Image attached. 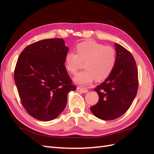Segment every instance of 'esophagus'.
Returning <instances> with one entry per match:
<instances>
[{"label": "esophagus", "mask_w": 154, "mask_h": 154, "mask_svg": "<svg viewBox=\"0 0 154 154\" xmlns=\"http://www.w3.org/2000/svg\"><path fill=\"white\" fill-rule=\"evenodd\" d=\"M77 91L78 92H81L82 93H87L88 92V90L87 89V88H83V87H77L76 88Z\"/></svg>", "instance_id": "34e87169"}]
</instances>
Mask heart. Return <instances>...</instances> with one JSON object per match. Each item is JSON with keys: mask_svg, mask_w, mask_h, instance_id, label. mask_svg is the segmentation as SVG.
I'll return each mask as SVG.
<instances>
[{"mask_svg": "<svg viewBox=\"0 0 154 154\" xmlns=\"http://www.w3.org/2000/svg\"><path fill=\"white\" fill-rule=\"evenodd\" d=\"M116 62V51L110 46L94 41L83 42L76 46V53L69 51L64 58L65 66L68 71L76 73L84 63L85 70L74 77L78 84L87 85L95 78L97 81L103 80L113 71Z\"/></svg>", "mask_w": 154, "mask_h": 154, "instance_id": "obj_1", "label": "heart"}]
</instances>
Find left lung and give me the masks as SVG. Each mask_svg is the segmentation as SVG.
<instances>
[{
  "label": "left lung",
  "mask_w": 154,
  "mask_h": 154,
  "mask_svg": "<svg viewBox=\"0 0 154 154\" xmlns=\"http://www.w3.org/2000/svg\"><path fill=\"white\" fill-rule=\"evenodd\" d=\"M116 62L113 71L94 91L99 96L92 113L102 120L117 119L131 106L138 88V72L132 54L121 45L114 44Z\"/></svg>",
  "instance_id": "obj_1"
}]
</instances>
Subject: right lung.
Listing matches in <instances>:
<instances>
[{"instance_id": "obj_1", "label": "right lung", "mask_w": 154, "mask_h": 154, "mask_svg": "<svg viewBox=\"0 0 154 154\" xmlns=\"http://www.w3.org/2000/svg\"><path fill=\"white\" fill-rule=\"evenodd\" d=\"M69 48L62 38L42 40L23 50L14 79L21 103L34 118H57L66 108L67 94L76 89L64 65Z\"/></svg>"}]
</instances>
